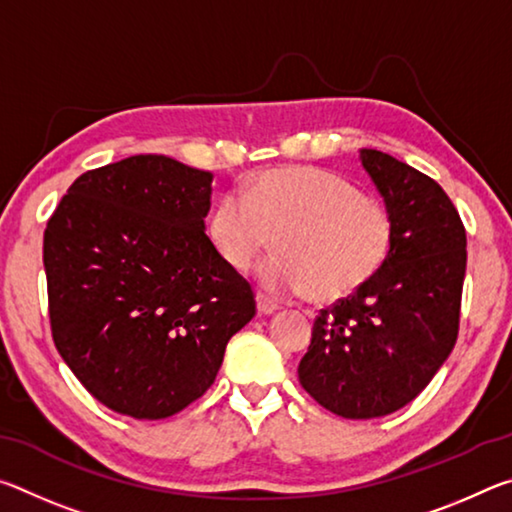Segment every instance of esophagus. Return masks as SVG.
Segmentation results:
<instances>
[{
    "label": "esophagus",
    "instance_id": "34e87169",
    "mask_svg": "<svg viewBox=\"0 0 512 512\" xmlns=\"http://www.w3.org/2000/svg\"><path fill=\"white\" fill-rule=\"evenodd\" d=\"M277 309H280V305H277L275 300L268 298L266 293H262V291L257 293V311H259V314H275Z\"/></svg>",
    "mask_w": 512,
    "mask_h": 512
}]
</instances>
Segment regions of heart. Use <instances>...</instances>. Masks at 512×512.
I'll list each match as a JSON object with an SVG mask.
<instances>
[{"mask_svg": "<svg viewBox=\"0 0 512 512\" xmlns=\"http://www.w3.org/2000/svg\"><path fill=\"white\" fill-rule=\"evenodd\" d=\"M221 262L246 271L275 235L277 253L259 266V280L275 293L318 305L357 293L391 259L395 219L377 198L350 180L316 167H273L223 194L205 221Z\"/></svg>", "mask_w": 512, "mask_h": 512, "instance_id": "obj_1", "label": "heart"}]
</instances>
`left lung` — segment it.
<instances>
[{
    "label": "left lung",
    "mask_w": 512,
    "mask_h": 512,
    "mask_svg": "<svg viewBox=\"0 0 512 512\" xmlns=\"http://www.w3.org/2000/svg\"><path fill=\"white\" fill-rule=\"evenodd\" d=\"M361 164L395 219V246L366 287L320 309L298 377L341 418H381L415 400L452 352L467 264L465 225L436 180L393 155Z\"/></svg>",
    "instance_id": "obj_1"
}]
</instances>
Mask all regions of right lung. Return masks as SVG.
Instances as JSON below:
<instances>
[{"mask_svg": "<svg viewBox=\"0 0 512 512\" xmlns=\"http://www.w3.org/2000/svg\"><path fill=\"white\" fill-rule=\"evenodd\" d=\"M210 185V171L133 155L85 171L47 221L56 350L121 415L162 420L198 400L257 311L205 235Z\"/></svg>", "mask_w": 512, "mask_h": 512, "instance_id": "obj_1", "label": "right lung"}]
</instances>
